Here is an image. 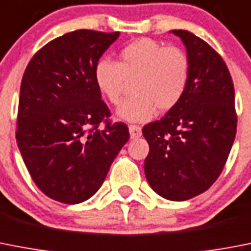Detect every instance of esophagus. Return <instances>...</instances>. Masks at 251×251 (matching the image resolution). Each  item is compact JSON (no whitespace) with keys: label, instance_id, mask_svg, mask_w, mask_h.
I'll use <instances>...</instances> for the list:
<instances>
[{"label":"esophagus","instance_id":"34e87169","mask_svg":"<svg viewBox=\"0 0 251 251\" xmlns=\"http://www.w3.org/2000/svg\"><path fill=\"white\" fill-rule=\"evenodd\" d=\"M129 131H130V136H131L132 139H136L142 135V127H140L139 125H130Z\"/></svg>","mask_w":251,"mask_h":251}]
</instances>
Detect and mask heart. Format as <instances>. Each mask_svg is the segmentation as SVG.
<instances>
[{
	"mask_svg": "<svg viewBox=\"0 0 251 251\" xmlns=\"http://www.w3.org/2000/svg\"><path fill=\"white\" fill-rule=\"evenodd\" d=\"M190 60L180 47H165L149 38H140L120 50L119 62L100 58L94 67V81L104 98L117 106L126 83L134 96L117 109L121 120L147 121L158 112L177 106L190 81Z\"/></svg>",
	"mask_w": 251,
	"mask_h": 251,
	"instance_id": "heart-1",
	"label": "heart"
}]
</instances>
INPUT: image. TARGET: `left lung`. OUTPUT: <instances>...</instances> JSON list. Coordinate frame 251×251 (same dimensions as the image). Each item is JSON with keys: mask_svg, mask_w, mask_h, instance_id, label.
Instances as JSON below:
<instances>
[{"mask_svg": "<svg viewBox=\"0 0 251 251\" xmlns=\"http://www.w3.org/2000/svg\"><path fill=\"white\" fill-rule=\"evenodd\" d=\"M181 38L190 60V81L177 106L143 127L149 144L144 172L168 201L207 191L222 172L236 136L235 89L225 61L207 42L187 30Z\"/></svg>", "mask_w": 251, "mask_h": 251, "instance_id": "left-lung-1", "label": "left lung"}]
</instances>
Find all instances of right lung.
Segmentation results:
<instances>
[{
    "mask_svg": "<svg viewBox=\"0 0 251 251\" xmlns=\"http://www.w3.org/2000/svg\"><path fill=\"white\" fill-rule=\"evenodd\" d=\"M120 33L71 31L38 50L23 75L16 142L39 190L65 204L98 191L129 140L124 122L109 121L94 67Z\"/></svg>",
    "mask_w": 251,
    "mask_h": 251,
    "instance_id": "1",
    "label": "right lung"
}]
</instances>
